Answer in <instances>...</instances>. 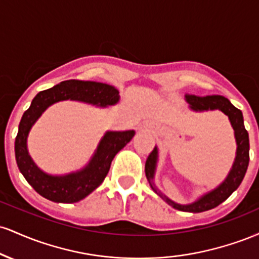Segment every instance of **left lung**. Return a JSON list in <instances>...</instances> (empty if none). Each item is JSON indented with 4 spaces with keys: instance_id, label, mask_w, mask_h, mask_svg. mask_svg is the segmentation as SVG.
I'll list each match as a JSON object with an SVG mask.
<instances>
[{
    "instance_id": "1",
    "label": "left lung",
    "mask_w": 259,
    "mask_h": 259,
    "mask_svg": "<svg viewBox=\"0 0 259 259\" xmlns=\"http://www.w3.org/2000/svg\"><path fill=\"white\" fill-rule=\"evenodd\" d=\"M185 99L187 103L190 105V108L194 111H208V109H219L223 113L228 115L230 119L231 125L234 127L235 139H236L237 150H236V158H235L233 169L229 173L228 178L222 183L221 185L217 187L213 191L208 192L207 195L202 196L200 200H197L194 203L186 204H178L168 200L164 195L157 192L154 184L152 183L154 169H156L157 162V147L153 148L152 152L147 157L146 164H145V173L148 181H150L151 186L154 191L158 194L167 203L174 207L175 209L184 210V212H192V213H200L204 210L212 209L217 206L224 202L230 196L237 187L240 186L241 181L245 177L246 170H247L248 162H249V140L248 133L243 125V117L242 112L237 109L236 107L231 105V102L225 97L219 96V95H212V96H196V95L186 94Z\"/></svg>"
}]
</instances>
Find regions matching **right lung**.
<instances>
[{
	"label": "right lung",
	"instance_id": "right-lung-1",
	"mask_svg": "<svg viewBox=\"0 0 259 259\" xmlns=\"http://www.w3.org/2000/svg\"><path fill=\"white\" fill-rule=\"evenodd\" d=\"M63 100L82 101L106 107L115 105L119 101V92L113 86L102 82L65 80L49 90L38 92L20 119L14 144L16 160L20 173L42 197L61 203H74L85 198L102 184L108 174L114 156L133 139L135 132L129 130L106 133L90 163L82 170L63 177L45 174L29 156L26 138L32 124L45 109Z\"/></svg>",
	"mask_w": 259,
	"mask_h": 259
}]
</instances>
